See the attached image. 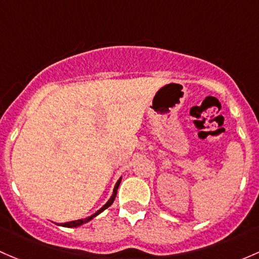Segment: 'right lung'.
I'll return each mask as SVG.
<instances>
[{
  "mask_svg": "<svg viewBox=\"0 0 259 259\" xmlns=\"http://www.w3.org/2000/svg\"><path fill=\"white\" fill-rule=\"evenodd\" d=\"M119 183H121V178H119L118 180V182L116 183V186H114V189H113V194H112V197L110 199H108V202L107 203L105 204V206L102 207V208L101 209H98L97 212L95 213V214H92L91 215V217H89V218H83V220H78V221H72V222H67V223H63V227H78V226H82L83 225V223H87L89 222V221H91L92 220L93 217H96V215L97 214H100L101 212H102V210H105L106 208H108V207L111 206L112 203H113V201H114V198H116V194H117V189H118V186H119Z\"/></svg>",
  "mask_w": 259,
  "mask_h": 259,
  "instance_id": "add662e5",
  "label": "right lung"
}]
</instances>
